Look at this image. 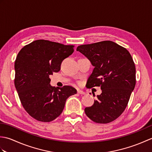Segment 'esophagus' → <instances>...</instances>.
I'll return each instance as SVG.
<instances>
[{"instance_id":"34e87169","label":"esophagus","mask_w":152,"mask_h":152,"mask_svg":"<svg viewBox=\"0 0 152 152\" xmlns=\"http://www.w3.org/2000/svg\"><path fill=\"white\" fill-rule=\"evenodd\" d=\"M77 92H78V94H80V95H85L86 94V93L84 91H82V90H80V89H78V91H77Z\"/></svg>"}]
</instances>
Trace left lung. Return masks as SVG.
Here are the masks:
<instances>
[{"mask_svg":"<svg viewBox=\"0 0 152 152\" xmlns=\"http://www.w3.org/2000/svg\"><path fill=\"white\" fill-rule=\"evenodd\" d=\"M82 53L94 66L87 82L88 88L101 86L90 107L85 108L87 116L98 124H108L120 115L129 101L136 84V69L129 52L112 41L79 46Z\"/></svg>","mask_w":152,"mask_h":152,"instance_id":"8db88e82","label":"left lung"}]
</instances>
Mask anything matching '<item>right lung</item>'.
<instances>
[{
    "mask_svg": "<svg viewBox=\"0 0 152 152\" xmlns=\"http://www.w3.org/2000/svg\"><path fill=\"white\" fill-rule=\"evenodd\" d=\"M74 51V46L37 40L18 54L14 64L15 89L25 110L37 120H54L62 113L66 99L77 93L69 86L52 87L50 78L53 72H59L62 61Z\"/></svg>",
    "mask_w": 152,
    "mask_h": 152,
    "instance_id": "1",
    "label": "right lung"
}]
</instances>
